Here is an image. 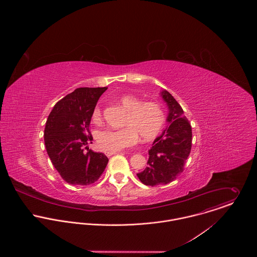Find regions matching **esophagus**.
Masks as SVG:
<instances>
[{
  "instance_id": "34e87169",
  "label": "esophagus",
  "mask_w": 257,
  "mask_h": 257,
  "mask_svg": "<svg viewBox=\"0 0 257 257\" xmlns=\"http://www.w3.org/2000/svg\"><path fill=\"white\" fill-rule=\"evenodd\" d=\"M116 153H119V151H105V154L107 156H111L113 154H116Z\"/></svg>"
}]
</instances>
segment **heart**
Listing matches in <instances>:
<instances>
[{"mask_svg": "<svg viewBox=\"0 0 257 257\" xmlns=\"http://www.w3.org/2000/svg\"><path fill=\"white\" fill-rule=\"evenodd\" d=\"M127 110L123 126L120 130H104L97 134V145L105 151H118L134 147L139 139L149 142L155 139L165 123V113L161 106L153 101L144 102L134 95H124L118 99ZM95 122L102 120V110L97 106L92 114Z\"/></svg>", "mask_w": 257, "mask_h": 257, "instance_id": "obj_1", "label": "heart"}]
</instances>
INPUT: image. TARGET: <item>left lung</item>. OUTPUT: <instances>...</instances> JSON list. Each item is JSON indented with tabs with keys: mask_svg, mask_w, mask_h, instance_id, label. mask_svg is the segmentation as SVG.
<instances>
[{
	"mask_svg": "<svg viewBox=\"0 0 257 257\" xmlns=\"http://www.w3.org/2000/svg\"><path fill=\"white\" fill-rule=\"evenodd\" d=\"M160 94L169 110L166 119L168 126L154 140L149 149L148 166L137 174L143 183L152 187L176 179L183 172L192 147V127L184 115L183 109L166 90Z\"/></svg>",
	"mask_w": 257,
	"mask_h": 257,
	"instance_id": "left-lung-1",
	"label": "left lung"
}]
</instances>
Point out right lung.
Wrapping results in <instances>:
<instances>
[{
  "mask_svg": "<svg viewBox=\"0 0 257 257\" xmlns=\"http://www.w3.org/2000/svg\"><path fill=\"white\" fill-rule=\"evenodd\" d=\"M107 89L77 88L58 101L47 117L44 128L46 151L55 169L68 184L95 183L108 164L109 159L104 153L87 147L93 141L89 131L93 110Z\"/></svg>",
  "mask_w": 257,
  "mask_h": 257,
  "instance_id": "1",
  "label": "right lung"
}]
</instances>
